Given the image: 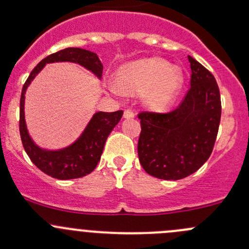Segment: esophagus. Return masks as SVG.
I'll return each instance as SVG.
<instances>
[{
    "label": "esophagus",
    "mask_w": 249,
    "mask_h": 249,
    "mask_svg": "<svg viewBox=\"0 0 249 249\" xmlns=\"http://www.w3.org/2000/svg\"><path fill=\"white\" fill-rule=\"evenodd\" d=\"M135 117V113L132 112L131 109H126L124 112V118L125 119H130V118H134Z\"/></svg>",
    "instance_id": "1"
}]
</instances>
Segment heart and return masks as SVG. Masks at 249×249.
Instances as JSON below:
<instances>
[{
    "label": "heart",
    "mask_w": 249,
    "mask_h": 249,
    "mask_svg": "<svg viewBox=\"0 0 249 249\" xmlns=\"http://www.w3.org/2000/svg\"><path fill=\"white\" fill-rule=\"evenodd\" d=\"M179 67L169 66L159 57H149L124 65L115 73V88L125 95L143 92V104L152 110L171 106L183 85Z\"/></svg>",
    "instance_id": "1"
}]
</instances>
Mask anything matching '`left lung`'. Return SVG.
<instances>
[{"instance_id":"1","label":"left lung","mask_w":249,"mask_h":249,"mask_svg":"<svg viewBox=\"0 0 249 249\" xmlns=\"http://www.w3.org/2000/svg\"><path fill=\"white\" fill-rule=\"evenodd\" d=\"M190 89L182 104L165 114L142 112L139 159L148 175L177 180L207 161L219 129L222 104L213 74L192 56Z\"/></svg>"}]
</instances>
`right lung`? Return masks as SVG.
<instances>
[{
    "label": "right lung",
    "instance_id": "add662e5",
    "mask_svg": "<svg viewBox=\"0 0 249 249\" xmlns=\"http://www.w3.org/2000/svg\"><path fill=\"white\" fill-rule=\"evenodd\" d=\"M52 62H73L94 73L101 79L102 66L99 56L90 50L82 48H66L42 60L30 73L25 82L20 97L19 129L22 145L31 161L41 171L57 179H74L84 177L95 170L101 159L107 137L123 117V110L96 112L89 120L80 136L61 149H46L32 140L25 120V94L35 77Z\"/></svg>",
    "mask_w": 249,
    "mask_h": 249
}]
</instances>
